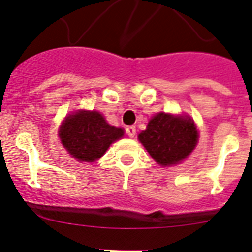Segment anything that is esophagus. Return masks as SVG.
<instances>
[{
	"instance_id": "34e87169",
	"label": "esophagus",
	"mask_w": 252,
	"mask_h": 252,
	"mask_svg": "<svg viewBox=\"0 0 252 252\" xmlns=\"http://www.w3.org/2000/svg\"><path fill=\"white\" fill-rule=\"evenodd\" d=\"M126 133H127L130 137H133L136 135V127H135V126H128V127L126 128Z\"/></svg>"
}]
</instances>
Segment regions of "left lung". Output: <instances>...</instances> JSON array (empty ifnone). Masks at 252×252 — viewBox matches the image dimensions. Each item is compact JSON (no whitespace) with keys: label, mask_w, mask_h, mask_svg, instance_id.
<instances>
[{"label":"left lung","mask_w":252,"mask_h":252,"mask_svg":"<svg viewBox=\"0 0 252 252\" xmlns=\"http://www.w3.org/2000/svg\"><path fill=\"white\" fill-rule=\"evenodd\" d=\"M139 140L158 164L170 166L183 161L194 150L198 131L189 116L160 112L139 133Z\"/></svg>","instance_id":"left-lung-1"}]
</instances>
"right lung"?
<instances>
[{
    "mask_svg": "<svg viewBox=\"0 0 252 252\" xmlns=\"http://www.w3.org/2000/svg\"><path fill=\"white\" fill-rule=\"evenodd\" d=\"M124 133L122 128L107 124L99 112L86 110L66 116L59 128L62 144L70 157L87 162L99 159Z\"/></svg>",
    "mask_w": 252,
    "mask_h": 252,
    "instance_id": "obj_1",
    "label": "right lung"
}]
</instances>
